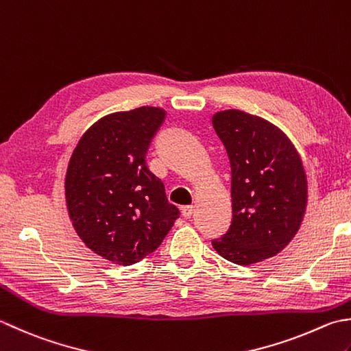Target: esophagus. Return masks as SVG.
<instances>
[{"instance_id":"obj_1","label":"esophagus","mask_w":351,"mask_h":351,"mask_svg":"<svg viewBox=\"0 0 351 351\" xmlns=\"http://www.w3.org/2000/svg\"><path fill=\"white\" fill-rule=\"evenodd\" d=\"M193 211H195L193 205H185V207L181 208V213H182V216H184L185 219H190L191 215H193Z\"/></svg>"}]
</instances>
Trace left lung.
Wrapping results in <instances>:
<instances>
[{
	"instance_id": "left-lung-1",
	"label": "left lung",
	"mask_w": 351,
	"mask_h": 351,
	"mask_svg": "<svg viewBox=\"0 0 351 351\" xmlns=\"http://www.w3.org/2000/svg\"><path fill=\"white\" fill-rule=\"evenodd\" d=\"M213 128L230 158L232 222L213 248L248 266L283 251L307 207V176L298 150L283 130L239 109L219 111Z\"/></svg>"
}]
</instances>
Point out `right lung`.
Wrapping results in <instances>:
<instances>
[{"label": "right lung", "mask_w": 351, "mask_h": 351, "mask_svg": "<svg viewBox=\"0 0 351 351\" xmlns=\"http://www.w3.org/2000/svg\"><path fill=\"white\" fill-rule=\"evenodd\" d=\"M164 117L166 111L155 106L101 117L80 136L68 162V216L82 242L111 263H138L180 217L146 164Z\"/></svg>", "instance_id": "add662e5"}]
</instances>
